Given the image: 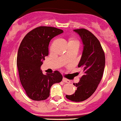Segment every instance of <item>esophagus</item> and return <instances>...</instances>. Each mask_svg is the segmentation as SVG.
<instances>
[{"label":"esophagus","mask_w":121,"mask_h":121,"mask_svg":"<svg viewBox=\"0 0 121 121\" xmlns=\"http://www.w3.org/2000/svg\"><path fill=\"white\" fill-rule=\"evenodd\" d=\"M62 81L63 82H65V83H70V81L69 79H67L66 78H63L62 79Z\"/></svg>","instance_id":"esophagus-1"}]
</instances>
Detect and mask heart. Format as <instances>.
Returning <instances> with one entry per match:
<instances>
[{
	"label": "heart",
	"mask_w": 121,
	"mask_h": 121,
	"mask_svg": "<svg viewBox=\"0 0 121 121\" xmlns=\"http://www.w3.org/2000/svg\"><path fill=\"white\" fill-rule=\"evenodd\" d=\"M69 43H77V44H79V42L78 40H74L73 38H70V40H69V42H68V44Z\"/></svg>",
	"instance_id": "heart-1"
}]
</instances>
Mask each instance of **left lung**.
I'll use <instances>...</instances> for the list:
<instances>
[{"label": "left lung", "instance_id": "obj_1", "mask_svg": "<svg viewBox=\"0 0 121 121\" xmlns=\"http://www.w3.org/2000/svg\"><path fill=\"white\" fill-rule=\"evenodd\" d=\"M73 31L79 35L83 45L78 64L83 74L78 83H73L77 87L75 93L66 95V97L73 102H82L95 92L100 83L105 67V54L99 40L88 30L80 29Z\"/></svg>", "mask_w": 121, "mask_h": 121}]
</instances>
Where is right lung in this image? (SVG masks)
Segmentation results:
<instances>
[{
    "label": "right lung",
    "instance_id": "obj_1",
    "mask_svg": "<svg viewBox=\"0 0 121 121\" xmlns=\"http://www.w3.org/2000/svg\"><path fill=\"white\" fill-rule=\"evenodd\" d=\"M63 30L51 26H39L24 37L19 48L17 65L20 81L30 99L40 101L49 96L51 86L62 81L59 71L44 75L41 66L49 54L51 40Z\"/></svg>",
    "mask_w": 121,
    "mask_h": 121
}]
</instances>
